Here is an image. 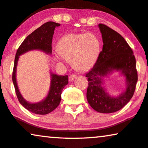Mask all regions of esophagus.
I'll return each instance as SVG.
<instances>
[{
  "instance_id": "34e87169",
  "label": "esophagus",
  "mask_w": 148,
  "mask_h": 148,
  "mask_svg": "<svg viewBox=\"0 0 148 148\" xmlns=\"http://www.w3.org/2000/svg\"><path fill=\"white\" fill-rule=\"evenodd\" d=\"M76 78V75H75V74H71L69 76V81H70V82H72V81L74 80Z\"/></svg>"
}]
</instances>
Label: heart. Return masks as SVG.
<instances>
[{"mask_svg":"<svg viewBox=\"0 0 148 148\" xmlns=\"http://www.w3.org/2000/svg\"><path fill=\"white\" fill-rule=\"evenodd\" d=\"M55 59L58 62H71L75 70L85 72L94 66L100 51L101 42L92 33H70L58 43Z\"/></svg>","mask_w":148,"mask_h":148,"instance_id":"1","label":"heart"}]
</instances>
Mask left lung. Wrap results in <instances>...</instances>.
<instances>
[{"mask_svg": "<svg viewBox=\"0 0 148 148\" xmlns=\"http://www.w3.org/2000/svg\"><path fill=\"white\" fill-rule=\"evenodd\" d=\"M103 46L88 78L86 98L96 111L111 113L121 109L134 94L137 82L136 58L133 50L119 33L104 24L99 25ZM113 71H119L126 78V89L118 97H112L103 88V78Z\"/></svg>", "mask_w": 148, "mask_h": 148, "instance_id": "1", "label": "left lung"}]
</instances>
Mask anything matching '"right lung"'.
<instances>
[{"label": "right lung", "mask_w": 148, "mask_h": 148, "mask_svg": "<svg viewBox=\"0 0 148 148\" xmlns=\"http://www.w3.org/2000/svg\"><path fill=\"white\" fill-rule=\"evenodd\" d=\"M60 25V23L52 21L45 23L30 35H29L23 41L21 45L16 51L15 58H14L13 72H12V82L19 103L26 109L33 113L38 114V115H46L56 109L61 101L62 91L64 86L68 84V78L67 75L59 76L56 74L51 73L50 88L45 99L39 103H29L22 97L16 83V71L18 58L19 56L33 49H39L47 54H51L52 52L51 43H52L54 30L56 27H59Z\"/></svg>", "instance_id": "1"}]
</instances>
